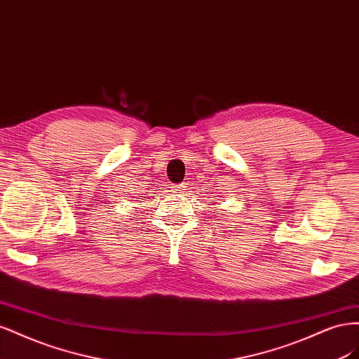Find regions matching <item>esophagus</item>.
I'll return each instance as SVG.
<instances>
[{
	"label": "esophagus",
	"mask_w": 359,
	"mask_h": 359,
	"mask_svg": "<svg viewBox=\"0 0 359 359\" xmlns=\"http://www.w3.org/2000/svg\"><path fill=\"white\" fill-rule=\"evenodd\" d=\"M186 184H178V186L177 187H173V191H175V193H182L184 190H186Z\"/></svg>",
	"instance_id": "obj_1"
}]
</instances>
